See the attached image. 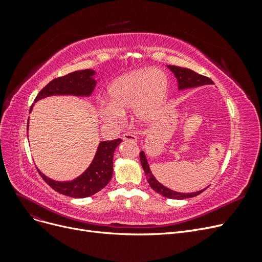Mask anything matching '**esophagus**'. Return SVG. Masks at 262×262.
<instances>
[{
	"label": "esophagus",
	"instance_id": "34e87169",
	"mask_svg": "<svg viewBox=\"0 0 262 262\" xmlns=\"http://www.w3.org/2000/svg\"><path fill=\"white\" fill-rule=\"evenodd\" d=\"M122 139L125 140V141H131V142H137L138 141V138L132 133H123Z\"/></svg>",
	"mask_w": 262,
	"mask_h": 262
}]
</instances>
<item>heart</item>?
Listing matches in <instances>:
<instances>
[{"label":"heart","instance_id":"heart-1","mask_svg":"<svg viewBox=\"0 0 262 262\" xmlns=\"http://www.w3.org/2000/svg\"><path fill=\"white\" fill-rule=\"evenodd\" d=\"M168 77L160 70H139L118 77L107 90L109 102H101L99 115L106 123L116 125L133 110L138 123H153L167 100Z\"/></svg>","mask_w":262,"mask_h":262}]
</instances>
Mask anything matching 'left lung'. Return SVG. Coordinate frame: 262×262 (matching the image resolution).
Segmentation results:
<instances>
[{
	"label": "left lung",
	"instance_id": "1",
	"mask_svg": "<svg viewBox=\"0 0 262 262\" xmlns=\"http://www.w3.org/2000/svg\"><path fill=\"white\" fill-rule=\"evenodd\" d=\"M167 68L171 71L173 75L176 76L179 91L187 90V89H193V87H199L202 85L213 84V81L211 80V78H209L207 76H203L201 74H198L196 72H194V71L190 70V69L180 68V67H176V66H168ZM140 160H141V165L144 169L145 176H146V179L148 181L150 188H152L157 193L162 194L163 196L169 198V199L182 200V199H187V198L196 196L198 194H200L201 192L204 191L205 189H207L205 188L203 190H200V191L192 192V193H181V192L173 191V190H170L167 187H165L162 184H160V182H158L156 180V178L153 176L152 171H150V169H149L145 153L143 152V150L140 153Z\"/></svg>",
	"mask_w": 262,
	"mask_h": 262
}]
</instances>
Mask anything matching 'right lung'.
Returning <instances> with one entry per match:
<instances>
[{"mask_svg":"<svg viewBox=\"0 0 262 262\" xmlns=\"http://www.w3.org/2000/svg\"><path fill=\"white\" fill-rule=\"evenodd\" d=\"M94 70L75 71L64 76L57 77L47 84L39 92L35 102L53 95H73V96H91L96 81L94 80ZM33 106L30 107V110ZM121 143V139L114 141H102L99 143L92 164L81 176L71 181H55L46 177L41 171L42 179L55 191L71 198H86L93 195L105 188L113 177L114 153L117 146Z\"/></svg>","mask_w":262,"mask_h":262,"instance_id":"1","label":"right lung"}]
</instances>
